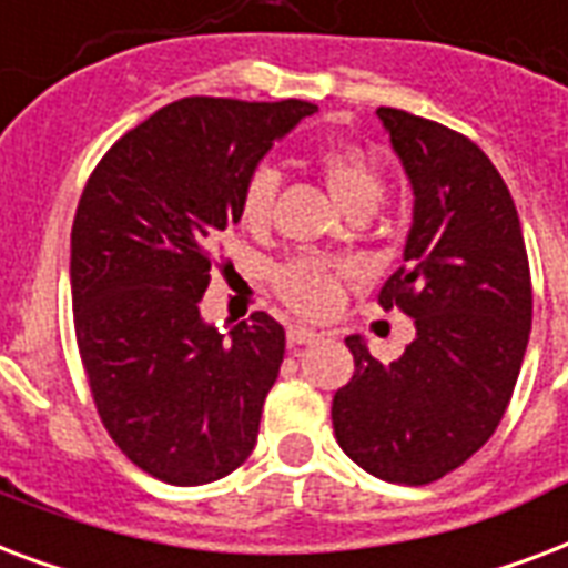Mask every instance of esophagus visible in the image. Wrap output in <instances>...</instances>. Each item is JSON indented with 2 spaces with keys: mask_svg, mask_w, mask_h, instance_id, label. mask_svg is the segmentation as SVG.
<instances>
[{
  "mask_svg": "<svg viewBox=\"0 0 568 568\" xmlns=\"http://www.w3.org/2000/svg\"><path fill=\"white\" fill-rule=\"evenodd\" d=\"M285 336H288V345H292V348H297V345H313V342L322 339V333L310 331V327H303V324H292Z\"/></svg>",
  "mask_w": 568,
  "mask_h": 568,
  "instance_id": "esophagus-1",
  "label": "esophagus"
}]
</instances>
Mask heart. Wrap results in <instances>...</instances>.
Listing matches in <instances>:
<instances>
[{"label": "heart", "instance_id": "b5f03b06", "mask_svg": "<svg viewBox=\"0 0 568 568\" xmlns=\"http://www.w3.org/2000/svg\"><path fill=\"white\" fill-rule=\"evenodd\" d=\"M315 166L322 172L331 196L348 211L366 207L375 211L387 190V175L375 154L352 142H333L315 151ZM276 193H280V175L271 166H255L246 175L241 196H237V220L246 229H265L274 214ZM342 276L345 267L327 258L297 255L274 267L271 285L276 297L297 315L318 318L336 310L342 297Z\"/></svg>", "mask_w": 568, "mask_h": 568}]
</instances>
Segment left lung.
<instances>
[{
	"label": "left lung",
	"mask_w": 568,
	"mask_h": 568,
	"mask_svg": "<svg viewBox=\"0 0 568 568\" xmlns=\"http://www.w3.org/2000/svg\"><path fill=\"white\" fill-rule=\"evenodd\" d=\"M414 187L405 265L378 294L417 339L381 363L348 336L354 375L333 396V435L366 474L428 486L456 470L500 426L525 361L534 285L506 181L465 133L381 106Z\"/></svg>",
	"instance_id": "1"
}]
</instances>
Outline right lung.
Listing matches in <instances>:
<instances>
[{"mask_svg":"<svg viewBox=\"0 0 568 568\" xmlns=\"http://www.w3.org/2000/svg\"><path fill=\"white\" fill-rule=\"evenodd\" d=\"M315 103L181 98L128 130L85 181L71 229L73 333L115 447L169 486L250 458L285 354L267 313L229 336L199 301L267 149Z\"/></svg>","mask_w":568,"mask_h":568,"instance_id":"right-lung-1","label":"right lung"}]
</instances>
